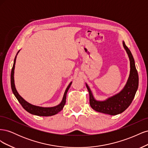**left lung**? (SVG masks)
Here are the masks:
<instances>
[{
	"mask_svg": "<svg viewBox=\"0 0 148 148\" xmlns=\"http://www.w3.org/2000/svg\"><path fill=\"white\" fill-rule=\"evenodd\" d=\"M123 46L129 57L130 71L127 83L122 90L115 95L107 98L105 101H97L94 97L90 88L86 83L89 94V104L92 109L99 112L110 115L121 114L128 108L135 97L139 83L138 71L132 52L125 45L124 41H123Z\"/></svg>",
	"mask_w": 148,
	"mask_h": 148,
	"instance_id": "1",
	"label": "left lung"
}]
</instances>
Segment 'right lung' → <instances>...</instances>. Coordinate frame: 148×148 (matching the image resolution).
I'll return each instance as SVG.
<instances>
[{"mask_svg":"<svg viewBox=\"0 0 148 148\" xmlns=\"http://www.w3.org/2000/svg\"><path fill=\"white\" fill-rule=\"evenodd\" d=\"M20 51L17 52L16 55L15 57L14 62H13V65L12 69L11 71V77H10V81H11V88L12 90L13 93V95H15L17 100L18 101L20 104L22 106L23 108L28 112L29 113L36 115L38 116H44V117H47V116H52L53 115H56L57 113H59L60 111L62 110L64 108V107L65 104L66 102V93L69 91V89L70 88V86L72 82H70L69 84V86L65 89V91L64 92L63 99H62L61 102L59 105H57L54 107H39L37 106H34L30 104V103L26 101L23 97H22L18 92H17L15 86V82H14V70H15V65L16 62V56Z\"/></svg>","mask_w":148,"mask_h":148,"instance_id":"right-lung-1","label":"right lung"}]
</instances>
